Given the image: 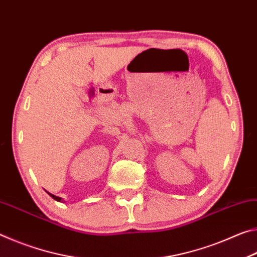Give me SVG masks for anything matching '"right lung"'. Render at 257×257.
Returning a JSON list of instances; mask_svg holds the SVG:
<instances>
[{"instance_id":"add662e5","label":"right lung","mask_w":257,"mask_h":257,"mask_svg":"<svg viewBox=\"0 0 257 257\" xmlns=\"http://www.w3.org/2000/svg\"><path fill=\"white\" fill-rule=\"evenodd\" d=\"M49 195H50V196H51L52 198L55 199V201H58V202H61V201H62V198H61V197H58V196H55V195H52L51 193H49Z\"/></svg>"}]
</instances>
